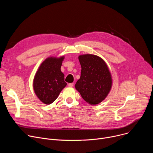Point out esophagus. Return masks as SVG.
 Segmentation results:
<instances>
[{
	"label": "esophagus",
	"mask_w": 153,
	"mask_h": 153,
	"mask_svg": "<svg viewBox=\"0 0 153 153\" xmlns=\"http://www.w3.org/2000/svg\"><path fill=\"white\" fill-rule=\"evenodd\" d=\"M68 86H70V87H73V86H74V83H70L68 84Z\"/></svg>",
	"instance_id": "1"
}]
</instances>
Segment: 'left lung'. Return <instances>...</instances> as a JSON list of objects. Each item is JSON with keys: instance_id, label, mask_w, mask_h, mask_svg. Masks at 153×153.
I'll list each match as a JSON object with an SVG mask.
<instances>
[{"instance_id": "8db88e82", "label": "left lung", "mask_w": 153, "mask_h": 153, "mask_svg": "<svg viewBox=\"0 0 153 153\" xmlns=\"http://www.w3.org/2000/svg\"><path fill=\"white\" fill-rule=\"evenodd\" d=\"M81 74L75 88L88 104L96 105L102 102L110 92L113 79L111 74L103 59L94 54L79 56Z\"/></svg>"}]
</instances>
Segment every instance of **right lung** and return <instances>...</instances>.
Wrapping results in <instances>:
<instances>
[{
	"label": "right lung",
	"mask_w": 153,
	"mask_h": 153,
	"mask_svg": "<svg viewBox=\"0 0 153 153\" xmlns=\"http://www.w3.org/2000/svg\"><path fill=\"white\" fill-rule=\"evenodd\" d=\"M65 56L49 57L40 64L33 80V90L38 99L50 105L67 85L60 68Z\"/></svg>",
	"instance_id": "add662e5"
}]
</instances>
